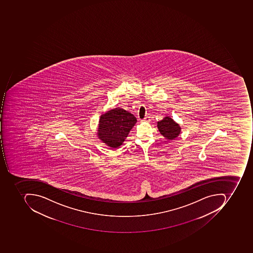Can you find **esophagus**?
Here are the masks:
<instances>
[{
  "label": "esophagus",
  "instance_id": "34e87169",
  "mask_svg": "<svg viewBox=\"0 0 253 253\" xmlns=\"http://www.w3.org/2000/svg\"><path fill=\"white\" fill-rule=\"evenodd\" d=\"M150 119L149 116H146L145 118H144V119H143L142 122H145V123H149L150 122Z\"/></svg>",
  "mask_w": 253,
  "mask_h": 253
}]
</instances>
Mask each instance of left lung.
Listing matches in <instances>:
<instances>
[{
    "mask_svg": "<svg viewBox=\"0 0 253 253\" xmlns=\"http://www.w3.org/2000/svg\"><path fill=\"white\" fill-rule=\"evenodd\" d=\"M157 127L160 134L167 140H174L181 132V127L173 119L166 116L163 120L157 123Z\"/></svg>",
    "mask_w": 253,
    "mask_h": 253,
    "instance_id": "obj_1",
    "label": "left lung"
}]
</instances>
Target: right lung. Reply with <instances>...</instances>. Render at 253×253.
<instances>
[{
    "instance_id": "right-lung-1",
    "label": "right lung",
    "mask_w": 253,
    "mask_h": 253,
    "mask_svg": "<svg viewBox=\"0 0 253 253\" xmlns=\"http://www.w3.org/2000/svg\"><path fill=\"white\" fill-rule=\"evenodd\" d=\"M137 119L122 108H115L100 116L98 137L111 147L117 148L124 142Z\"/></svg>"
}]
</instances>
